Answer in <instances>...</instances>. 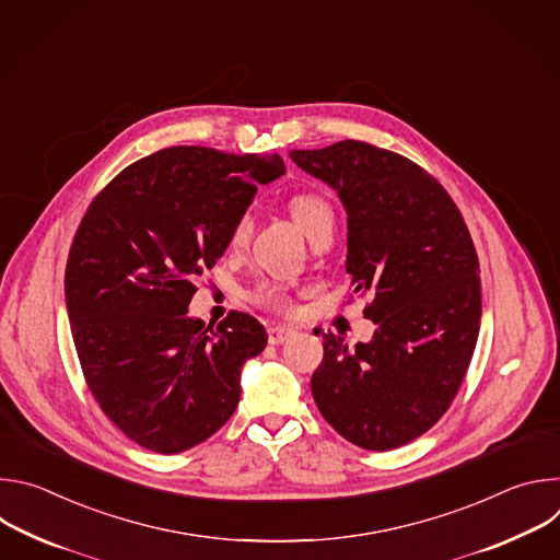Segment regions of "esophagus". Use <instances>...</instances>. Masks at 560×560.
<instances>
[{
    "label": "esophagus",
    "instance_id": "obj_1",
    "mask_svg": "<svg viewBox=\"0 0 560 560\" xmlns=\"http://www.w3.org/2000/svg\"><path fill=\"white\" fill-rule=\"evenodd\" d=\"M290 337H294V330H292V328L272 326V328L268 330V343H270V346H281V343H285Z\"/></svg>",
    "mask_w": 560,
    "mask_h": 560
}]
</instances>
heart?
Masks as SVG:
<instances>
[{
    "mask_svg": "<svg viewBox=\"0 0 560 560\" xmlns=\"http://www.w3.org/2000/svg\"><path fill=\"white\" fill-rule=\"evenodd\" d=\"M288 210H290L292 219L296 221V225L307 234V238L335 225L332 206L324 195H318V192H296L294 197H290ZM250 232H253V217L248 212H244L234 221V225L230 230V246L232 248L246 246L250 238ZM253 299L259 305L277 310V312H288L292 307V301H290L285 288L277 285V283H264L261 288L255 290Z\"/></svg>",
    "mask_w": 560,
    "mask_h": 560,
    "instance_id": "1",
    "label": "heart"
}]
</instances>
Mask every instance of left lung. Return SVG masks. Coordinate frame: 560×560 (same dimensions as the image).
<instances>
[{"label":"left lung","instance_id":"left-lung-1","mask_svg":"<svg viewBox=\"0 0 560 560\" xmlns=\"http://www.w3.org/2000/svg\"><path fill=\"white\" fill-rule=\"evenodd\" d=\"M290 156L346 206V270L376 324L354 350L324 335L314 404L350 443L401 447L447 412L474 354L481 279L469 230L445 188L392 150L346 139Z\"/></svg>","mask_w":560,"mask_h":560}]
</instances>
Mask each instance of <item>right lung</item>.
<instances>
[{
	"label": "right lung",
	"mask_w": 560,
	"mask_h": 560,
	"mask_svg": "<svg viewBox=\"0 0 560 560\" xmlns=\"http://www.w3.org/2000/svg\"><path fill=\"white\" fill-rule=\"evenodd\" d=\"M283 173L279 154L173 145L121 171L79 223L66 264L74 350L104 415L141 447L186 452L236 410L266 328L246 312L206 328L188 303L257 186Z\"/></svg>",
	"instance_id": "add662e5"
}]
</instances>
